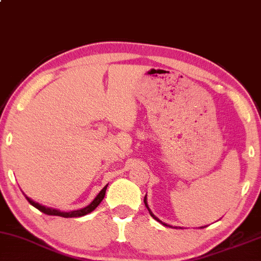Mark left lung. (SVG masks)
<instances>
[{"mask_svg": "<svg viewBox=\"0 0 261 261\" xmlns=\"http://www.w3.org/2000/svg\"><path fill=\"white\" fill-rule=\"evenodd\" d=\"M147 196V195H146ZM146 196H144V199H143V202H144V205H146V207L148 209V211H149V214H150V216L151 217H153L155 220H158V222H160L162 224V225H164V226H169V227H172L171 225H168V224H166V223H163V222H161V220H160L158 217H156V216L153 214V212H151V210L149 209V206H148V203H147V197ZM203 227H205V226H200V228H203Z\"/></svg>", "mask_w": 261, "mask_h": 261, "instance_id": "1", "label": "left lung"}]
</instances>
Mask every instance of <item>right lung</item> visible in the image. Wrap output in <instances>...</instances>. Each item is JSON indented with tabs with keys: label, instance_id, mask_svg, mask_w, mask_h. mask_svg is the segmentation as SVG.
Instances as JSON below:
<instances>
[{
	"label": "right lung",
	"instance_id": "obj_1",
	"mask_svg": "<svg viewBox=\"0 0 261 261\" xmlns=\"http://www.w3.org/2000/svg\"><path fill=\"white\" fill-rule=\"evenodd\" d=\"M108 186V184H107ZM107 186H105L102 188V190L99 192L97 195V197H95L93 200H92V203L89 204V205L83 207V209H79V210H73V211H70V212H64L61 210H57V209H54V207H47V206H44L42 204L39 203H36L34 202L33 199L28 197L25 196V198L28 199V202H29L31 205L35 206L36 209H38L39 211H42L43 214L45 215H50V216H59V217H64V218H72V217H82V216H85L87 214H90V212L93 211L95 207H97L100 203H101V200L105 197V194H106V189H107Z\"/></svg>",
	"mask_w": 261,
	"mask_h": 261
}]
</instances>
